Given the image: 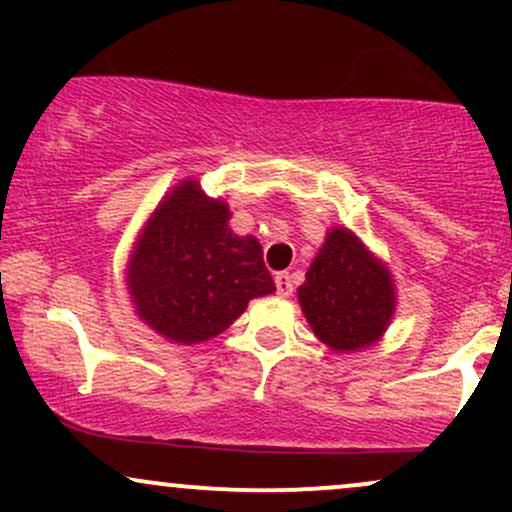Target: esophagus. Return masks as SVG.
Masks as SVG:
<instances>
[{"label": "esophagus", "instance_id": "obj_1", "mask_svg": "<svg viewBox=\"0 0 512 512\" xmlns=\"http://www.w3.org/2000/svg\"><path fill=\"white\" fill-rule=\"evenodd\" d=\"M274 284H276V293H279L281 298H289L291 293H293V281H291V276L286 274V272L276 274L274 276Z\"/></svg>", "mask_w": 512, "mask_h": 512}]
</instances>
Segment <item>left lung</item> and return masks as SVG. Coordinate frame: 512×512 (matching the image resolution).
<instances>
[{"label":"left lung","instance_id":"left-lung-1","mask_svg":"<svg viewBox=\"0 0 512 512\" xmlns=\"http://www.w3.org/2000/svg\"><path fill=\"white\" fill-rule=\"evenodd\" d=\"M310 330L337 354H356L385 337L397 310V289L387 262L349 231L332 226L298 286Z\"/></svg>","mask_w":512,"mask_h":512}]
</instances>
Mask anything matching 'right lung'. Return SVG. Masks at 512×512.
<instances>
[{"instance_id": "right-lung-1", "label": "right lung", "mask_w": 512, "mask_h": 512, "mask_svg": "<svg viewBox=\"0 0 512 512\" xmlns=\"http://www.w3.org/2000/svg\"><path fill=\"white\" fill-rule=\"evenodd\" d=\"M231 209L180 180L144 221L125 264L134 313L173 344H202L226 332L252 298L276 291L255 236H236Z\"/></svg>"}]
</instances>
